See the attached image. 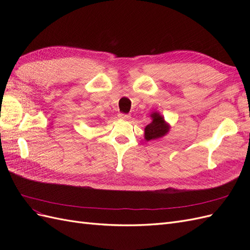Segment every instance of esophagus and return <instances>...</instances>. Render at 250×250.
Here are the masks:
<instances>
[{
    "label": "esophagus",
    "instance_id": "34e87169",
    "mask_svg": "<svg viewBox=\"0 0 250 250\" xmlns=\"http://www.w3.org/2000/svg\"><path fill=\"white\" fill-rule=\"evenodd\" d=\"M119 118L122 120H128L130 118V115H128V113H119Z\"/></svg>",
    "mask_w": 250,
    "mask_h": 250
}]
</instances>
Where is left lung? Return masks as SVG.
Returning a JSON list of instances; mask_svg holds the SVG:
<instances>
[{
	"label": "left lung",
	"mask_w": 250,
	"mask_h": 250,
	"mask_svg": "<svg viewBox=\"0 0 250 250\" xmlns=\"http://www.w3.org/2000/svg\"><path fill=\"white\" fill-rule=\"evenodd\" d=\"M151 118H152V122L145 128V139L147 141L162 138L169 131L168 124H166L164 118L160 116V113L154 112L151 115Z\"/></svg>",
	"instance_id": "left-lung-1"
}]
</instances>
